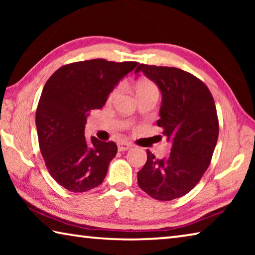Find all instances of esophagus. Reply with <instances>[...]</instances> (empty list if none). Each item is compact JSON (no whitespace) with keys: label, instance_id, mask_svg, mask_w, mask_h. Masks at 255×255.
<instances>
[{"label":"esophagus","instance_id":"esophagus-1","mask_svg":"<svg viewBox=\"0 0 255 255\" xmlns=\"http://www.w3.org/2000/svg\"><path fill=\"white\" fill-rule=\"evenodd\" d=\"M117 145L119 152H124V150H128L131 148V144L128 143V141H119Z\"/></svg>","mask_w":255,"mask_h":255}]
</instances>
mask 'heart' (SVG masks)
Returning a JSON list of instances; mask_svg holds the SVG:
<instances>
[{"mask_svg":"<svg viewBox=\"0 0 255 255\" xmlns=\"http://www.w3.org/2000/svg\"><path fill=\"white\" fill-rule=\"evenodd\" d=\"M122 92V85H117L109 94V101H114ZM145 94H158V88L154 82L149 80H144L137 85V96H145Z\"/></svg>","mask_w":255,"mask_h":255,"instance_id":"b5f03b06","label":"heart"}]
</instances>
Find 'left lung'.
I'll list each match as a JSON object with an SVG mask.
<instances>
[{"mask_svg":"<svg viewBox=\"0 0 255 255\" xmlns=\"http://www.w3.org/2000/svg\"><path fill=\"white\" fill-rule=\"evenodd\" d=\"M162 92L157 126L172 141L166 158L147 149V161L137 173L139 188L154 199L170 201L196 187L208 169L217 144L219 123L214 98L201 80L176 67L140 64Z\"/></svg>","mask_w":255,"mask_h":255,"instance_id":"obj_1","label":"left lung"}]
</instances>
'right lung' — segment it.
<instances>
[{
  "label": "right lung",
  "mask_w": 255,
  "mask_h": 255,
  "mask_svg": "<svg viewBox=\"0 0 255 255\" xmlns=\"http://www.w3.org/2000/svg\"><path fill=\"white\" fill-rule=\"evenodd\" d=\"M137 62L97 58L59 67L42 89L36 111L38 141L47 170L71 192L100 185L117 154L115 141L85 139L90 111L101 109L109 93Z\"/></svg>",
  "instance_id": "1"
}]
</instances>
